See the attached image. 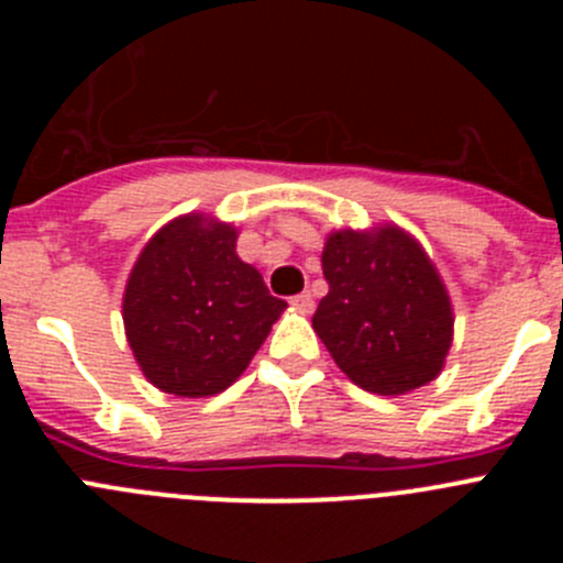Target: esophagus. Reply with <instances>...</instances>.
I'll use <instances>...</instances> for the list:
<instances>
[{"instance_id":"34e87169","label":"esophagus","mask_w":563,"mask_h":563,"mask_svg":"<svg viewBox=\"0 0 563 563\" xmlns=\"http://www.w3.org/2000/svg\"><path fill=\"white\" fill-rule=\"evenodd\" d=\"M292 310H298L301 316H307V312H312V307H316V301H312L310 292H298V296L290 298Z\"/></svg>"}]
</instances>
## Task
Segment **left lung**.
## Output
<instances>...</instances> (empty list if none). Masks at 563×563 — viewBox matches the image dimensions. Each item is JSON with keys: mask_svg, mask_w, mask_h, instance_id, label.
Segmentation results:
<instances>
[{"mask_svg": "<svg viewBox=\"0 0 563 563\" xmlns=\"http://www.w3.org/2000/svg\"><path fill=\"white\" fill-rule=\"evenodd\" d=\"M330 292L312 330L338 369L372 395L397 397L434 380L454 341V305L426 247L395 222L327 233Z\"/></svg>", "mask_w": 563, "mask_h": 563, "instance_id": "1", "label": "left lung"}]
</instances>
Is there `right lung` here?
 <instances>
[{
	"label": "right lung",
	"instance_id": "right-lung-1",
	"mask_svg": "<svg viewBox=\"0 0 563 563\" xmlns=\"http://www.w3.org/2000/svg\"><path fill=\"white\" fill-rule=\"evenodd\" d=\"M239 231L211 213L168 220L143 245L123 290V330L143 377L177 397L225 391L287 301L236 253Z\"/></svg>",
	"mask_w": 563,
	"mask_h": 563
}]
</instances>
